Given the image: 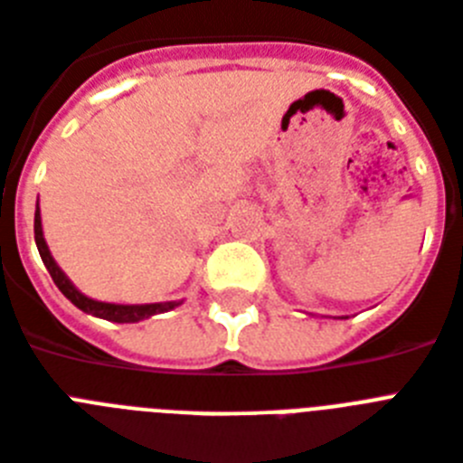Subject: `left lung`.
<instances>
[{
  "label": "left lung",
  "mask_w": 463,
  "mask_h": 463,
  "mask_svg": "<svg viewBox=\"0 0 463 463\" xmlns=\"http://www.w3.org/2000/svg\"><path fill=\"white\" fill-rule=\"evenodd\" d=\"M336 319H345V317H336Z\"/></svg>",
  "instance_id": "1"
}]
</instances>
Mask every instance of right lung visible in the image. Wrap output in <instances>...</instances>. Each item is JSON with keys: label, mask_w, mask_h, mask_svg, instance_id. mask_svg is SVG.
Masks as SVG:
<instances>
[{"label": "right lung", "mask_w": 463, "mask_h": 463, "mask_svg": "<svg viewBox=\"0 0 463 463\" xmlns=\"http://www.w3.org/2000/svg\"><path fill=\"white\" fill-rule=\"evenodd\" d=\"M35 245H38V252L43 257V264L47 267L50 276H52L54 286L64 293L67 300L76 305V307L86 312V315L100 317V319H108V322L118 324H134L141 322V319H148L154 315H163V312H170L177 305H182V300H170V303H148V305H118V303H100V300H93V298L83 296L81 290L76 288L74 283L69 281V276L60 269V264L54 261L52 252L45 242V235H43V218H40V206L35 211Z\"/></svg>", "instance_id": "add662e5"}]
</instances>
